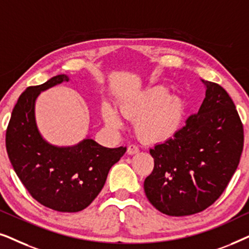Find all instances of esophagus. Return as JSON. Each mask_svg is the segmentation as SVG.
<instances>
[{
	"label": "esophagus",
	"mask_w": 249,
	"mask_h": 249,
	"mask_svg": "<svg viewBox=\"0 0 249 249\" xmlns=\"http://www.w3.org/2000/svg\"><path fill=\"white\" fill-rule=\"evenodd\" d=\"M138 152H139L138 146H136V145H134V144H131V145L128 146L127 153H128L129 155H134V154H136V153H138Z\"/></svg>",
	"instance_id": "34e87169"
}]
</instances>
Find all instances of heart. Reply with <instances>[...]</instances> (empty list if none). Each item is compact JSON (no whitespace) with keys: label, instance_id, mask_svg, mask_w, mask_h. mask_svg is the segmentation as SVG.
I'll use <instances>...</instances> for the list:
<instances>
[{"label":"heart","instance_id":"heart-1","mask_svg":"<svg viewBox=\"0 0 249 249\" xmlns=\"http://www.w3.org/2000/svg\"><path fill=\"white\" fill-rule=\"evenodd\" d=\"M185 103L170 95L163 86H153L120 103V112L110 104L103 105L104 121L112 129L124 125V117L134 121L136 134L142 141L161 142L173 138L185 117Z\"/></svg>","mask_w":249,"mask_h":249}]
</instances>
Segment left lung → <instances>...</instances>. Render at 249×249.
<instances>
[{
    "label": "left lung",
    "instance_id": "left-lung-1",
    "mask_svg": "<svg viewBox=\"0 0 249 249\" xmlns=\"http://www.w3.org/2000/svg\"><path fill=\"white\" fill-rule=\"evenodd\" d=\"M202 81L206 94L198 112L175 137L149 149L154 169L144 190L166 215H192L212 205L240 161L244 128L236 107L220 85Z\"/></svg>",
    "mask_w": 249,
    "mask_h": 249
}]
</instances>
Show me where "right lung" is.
Returning a JSON list of instances; mask_svg holds the SVG:
<instances>
[{
  "mask_svg": "<svg viewBox=\"0 0 249 249\" xmlns=\"http://www.w3.org/2000/svg\"><path fill=\"white\" fill-rule=\"evenodd\" d=\"M69 80L57 74L20 95L5 135L10 162L33 198L57 212H79L100 194L111 166L127 147H103L90 138L70 147H57L40 136L35 101L40 91Z\"/></svg>",
  "mask_w": 249,
  "mask_h": 249,
  "instance_id": "obj_1",
  "label": "right lung"
}]
</instances>
